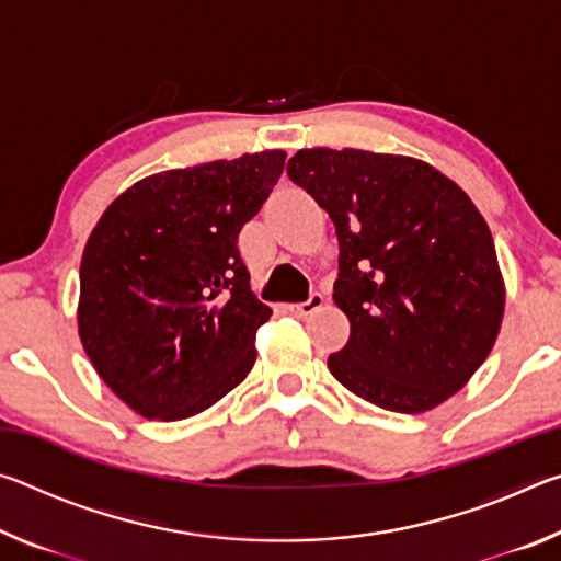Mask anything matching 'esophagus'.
<instances>
[{
	"label": "esophagus",
	"instance_id": "34e87169",
	"mask_svg": "<svg viewBox=\"0 0 561 561\" xmlns=\"http://www.w3.org/2000/svg\"><path fill=\"white\" fill-rule=\"evenodd\" d=\"M321 304H324V294L321 291H311L307 301H299V304H289L287 311L294 317H309L311 311H317Z\"/></svg>",
	"mask_w": 561,
	"mask_h": 561
}]
</instances>
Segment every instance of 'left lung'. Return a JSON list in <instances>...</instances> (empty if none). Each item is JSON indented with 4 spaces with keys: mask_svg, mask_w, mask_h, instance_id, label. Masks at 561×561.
<instances>
[{
    "mask_svg": "<svg viewBox=\"0 0 561 561\" xmlns=\"http://www.w3.org/2000/svg\"><path fill=\"white\" fill-rule=\"evenodd\" d=\"M291 183L339 237L334 301L351 321L329 371L364 401L423 413L458 393L495 344L505 284L490 227L423 160L368 150H299Z\"/></svg>",
    "mask_w": 561,
    "mask_h": 561,
    "instance_id": "left-lung-1",
    "label": "left lung"
}]
</instances>
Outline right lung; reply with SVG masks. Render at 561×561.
I'll list each match as a JSON object with an SVG mask.
<instances>
[{
    "mask_svg": "<svg viewBox=\"0 0 561 561\" xmlns=\"http://www.w3.org/2000/svg\"><path fill=\"white\" fill-rule=\"evenodd\" d=\"M284 150L168 170L108 205L81 260L79 336L123 403L183 421L252 371L272 309L237 247L267 201Z\"/></svg>",
    "mask_w": 561,
    "mask_h": 561,
    "instance_id": "add662e5",
    "label": "right lung"
}]
</instances>
